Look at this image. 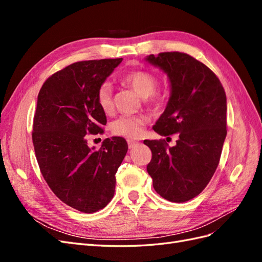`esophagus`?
<instances>
[{
	"label": "esophagus",
	"mask_w": 262,
	"mask_h": 262,
	"mask_svg": "<svg viewBox=\"0 0 262 262\" xmlns=\"http://www.w3.org/2000/svg\"><path fill=\"white\" fill-rule=\"evenodd\" d=\"M139 144V142L134 141V140H128V145H129V148H133L136 147V145Z\"/></svg>",
	"instance_id": "esophagus-1"
}]
</instances>
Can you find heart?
<instances>
[{
  "label": "heart",
  "mask_w": 262,
  "mask_h": 262,
  "mask_svg": "<svg viewBox=\"0 0 262 262\" xmlns=\"http://www.w3.org/2000/svg\"><path fill=\"white\" fill-rule=\"evenodd\" d=\"M122 82L136 92L141 98L152 97L153 104H160V98L153 97L157 87V78L146 71H133L122 76ZM97 102L102 112L110 113L114 107L113 86L109 82L102 83L97 91ZM144 117H129L123 116L118 118L112 123V131L116 136L128 139L139 138L144 130Z\"/></svg>",
  "instance_id": "obj_1"
}]
</instances>
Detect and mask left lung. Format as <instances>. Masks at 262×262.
Masks as SVG:
<instances>
[{"mask_svg":"<svg viewBox=\"0 0 262 262\" xmlns=\"http://www.w3.org/2000/svg\"><path fill=\"white\" fill-rule=\"evenodd\" d=\"M145 61L167 75L170 94L153 125L163 137L178 133L175 146L144 141L152 150L147 172L155 191L171 202H186L207 187L226 138V95L216 75L181 52L149 54Z\"/></svg>","mask_w":262,"mask_h":262,"instance_id":"left-lung-1","label":"left lung"}]
</instances>
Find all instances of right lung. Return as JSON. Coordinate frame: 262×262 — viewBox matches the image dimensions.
I'll return each instance as SVG.
<instances>
[{
  "instance_id": "add662e5",
  "label": "right lung",
  "mask_w": 262,
  "mask_h": 262,
  "mask_svg": "<svg viewBox=\"0 0 262 262\" xmlns=\"http://www.w3.org/2000/svg\"><path fill=\"white\" fill-rule=\"evenodd\" d=\"M122 62H76L54 73L38 94L33 143L41 173L53 193L77 211L94 213L113 199L116 172L128 152L123 138L90 147L85 136L102 132L107 118L97 91Z\"/></svg>"
}]
</instances>
